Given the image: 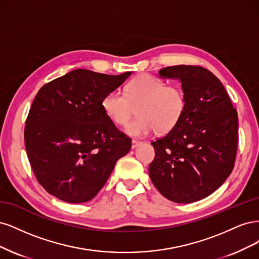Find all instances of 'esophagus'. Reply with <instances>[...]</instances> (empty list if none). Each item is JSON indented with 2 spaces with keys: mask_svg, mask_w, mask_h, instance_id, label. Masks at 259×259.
Wrapping results in <instances>:
<instances>
[{
  "mask_svg": "<svg viewBox=\"0 0 259 259\" xmlns=\"http://www.w3.org/2000/svg\"><path fill=\"white\" fill-rule=\"evenodd\" d=\"M141 144V142L138 140H132V148H136Z\"/></svg>",
  "mask_w": 259,
  "mask_h": 259,
  "instance_id": "1",
  "label": "esophagus"
}]
</instances>
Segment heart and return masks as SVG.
Listing matches in <instances>:
<instances>
[{
  "instance_id": "obj_1",
  "label": "heart",
  "mask_w": 259,
  "mask_h": 259,
  "mask_svg": "<svg viewBox=\"0 0 259 259\" xmlns=\"http://www.w3.org/2000/svg\"><path fill=\"white\" fill-rule=\"evenodd\" d=\"M105 114L117 126H124L137 107L138 116L126 127L132 137H146L156 130L164 133L175 127L186 108L184 90L151 74H141L124 87V95L112 90L102 100Z\"/></svg>"
}]
</instances>
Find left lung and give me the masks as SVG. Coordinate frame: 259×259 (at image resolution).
<instances>
[{"instance_id":"left-lung-1","label":"left lung","mask_w":259,"mask_h":259,"mask_svg":"<svg viewBox=\"0 0 259 259\" xmlns=\"http://www.w3.org/2000/svg\"><path fill=\"white\" fill-rule=\"evenodd\" d=\"M159 75L181 80L186 108L174 128L152 142L149 178L173 202L198 201L218 189L233 169L238 113L221 80L202 66H166Z\"/></svg>"}]
</instances>
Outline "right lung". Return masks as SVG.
Here are the masks:
<instances>
[{
    "instance_id": "right-lung-1",
    "label": "right lung",
    "mask_w": 259,
    "mask_h": 259,
    "mask_svg": "<svg viewBox=\"0 0 259 259\" xmlns=\"http://www.w3.org/2000/svg\"><path fill=\"white\" fill-rule=\"evenodd\" d=\"M130 74L78 69L38 90L26 120L24 144L32 171L48 194L70 203L89 201L129 153L131 139L105 114L102 100Z\"/></svg>"
}]
</instances>
